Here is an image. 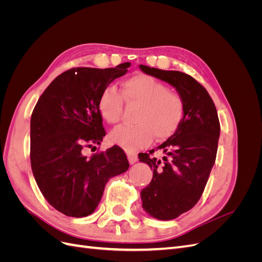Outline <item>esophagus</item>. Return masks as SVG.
Segmentation results:
<instances>
[{"label": "esophagus", "instance_id": "esophagus-1", "mask_svg": "<svg viewBox=\"0 0 262 262\" xmlns=\"http://www.w3.org/2000/svg\"><path fill=\"white\" fill-rule=\"evenodd\" d=\"M126 156H128V160H129V163L132 165L136 163L138 161V155L136 153L133 152H128L126 153Z\"/></svg>", "mask_w": 262, "mask_h": 262}]
</instances>
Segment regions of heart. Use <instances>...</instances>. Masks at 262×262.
Here are the masks:
<instances>
[{"mask_svg": "<svg viewBox=\"0 0 262 262\" xmlns=\"http://www.w3.org/2000/svg\"><path fill=\"white\" fill-rule=\"evenodd\" d=\"M121 94L126 104L139 105L132 125H121L110 133L112 143L126 150L147 145L153 137L165 140L176 132L184 116V102L175 92L155 77L137 74L121 84ZM121 95L113 87L100 94L98 109L109 124H116L122 113Z\"/></svg>", "mask_w": 262, "mask_h": 262, "instance_id": "obj_1", "label": "heart"}]
</instances>
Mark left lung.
<instances>
[{"label": "left lung", "instance_id": "8db88e82", "mask_svg": "<svg viewBox=\"0 0 262 262\" xmlns=\"http://www.w3.org/2000/svg\"><path fill=\"white\" fill-rule=\"evenodd\" d=\"M145 74L167 82L184 102V116L176 132L157 146L163 158L139 154L153 169V178L142 189V208L154 219L169 221L192 209L201 198L215 162L220 121L215 105L204 87L179 71L140 64Z\"/></svg>", "mask_w": 262, "mask_h": 262}]
</instances>
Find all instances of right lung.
<instances>
[{
  "instance_id": "right-lung-1",
  "label": "right lung",
  "mask_w": 262,
  "mask_h": 262,
  "mask_svg": "<svg viewBox=\"0 0 262 262\" xmlns=\"http://www.w3.org/2000/svg\"><path fill=\"white\" fill-rule=\"evenodd\" d=\"M130 66L68 70L47 87L31 114V170L46 200L68 216L92 214L107 181L129 168L119 146L91 157L84 152L106 136L98 109L100 94Z\"/></svg>"
}]
</instances>
